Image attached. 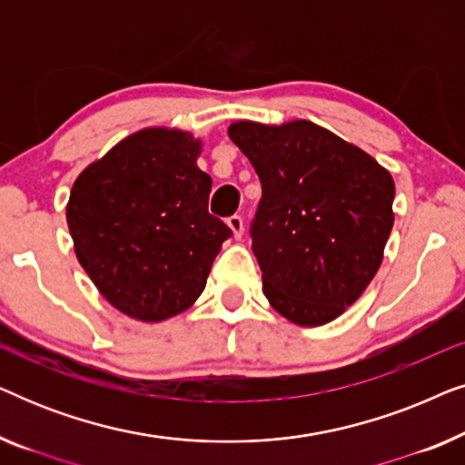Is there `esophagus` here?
Returning a JSON list of instances; mask_svg holds the SVG:
<instances>
[{"label":"esophagus","instance_id":"esophagus-1","mask_svg":"<svg viewBox=\"0 0 465 465\" xmlns=\"http://www.w3.org/2000/svg\"><path fill=\"white\" fill-rule=\"evenodd\" d=\"M228 228H231L234 239H241L243 237V218L241 215H232V218H228Z\"/></svg>","mask_w":465,"mask_h":465}]
</instances>
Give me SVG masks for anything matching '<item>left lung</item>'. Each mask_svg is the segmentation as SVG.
Returning a JSON list of instances; mask_svg holds the SVG:
<instances>
[{
    "instance_id": "1",
    "label": "left lung",
    "mask_w": 465,
    "mask_h": 465,
    "mask_svg": "<svg viewBox=\"0 0 465 465\" xmlns=\"http://www.w3.org/2000/svg\"><path fill=\"white\" fill-rule=\"evenodd\" d=\"M228 135L262 183L250 234L264 296L298 326L332 322L383 260L396 194L390 171L309 120H243Z\"/></svg>"
}]
</instances>
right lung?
<instances>
[{"mask_svg": "<svg viewBox=\"0 0 465 465\" xmlns=\"http://www.w3.org/2000/svg\"><path fill=\"white\" fill-rule=\"evenodd\" d=\"M190 133L145 129L82 171L67 203L75 256L124 315L163 322L205 290L222 243L232 237L207 212L212 177L196 167Z\"/></svg>", "mask_w": 465, "mask_h": 465, "instance_id": "obj_1", "label": "right lung"}]
</instances>
